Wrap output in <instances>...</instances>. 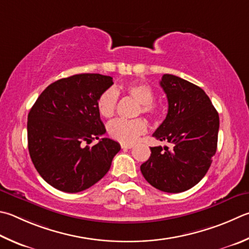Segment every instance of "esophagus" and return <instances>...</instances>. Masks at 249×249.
Returning a JSON list of instances; mask_svg holds the SVG:
<instances>
[{
    "label": "esophagus",
    "mask_w": 249,
    "mask_h": 249,
    "mask_svg": "<svg viewBox=\"0 0 249 249\" xmlns=\"http://www.w3.org/2000/svg\"><path fill=\"white\" fill-rule=\"evenodd\" d=\"M122 149H132L134 147V144H126V143H122L121 144Z\"/></svg>",
    "instance_id": "esophagus-1"
}]
</instances>
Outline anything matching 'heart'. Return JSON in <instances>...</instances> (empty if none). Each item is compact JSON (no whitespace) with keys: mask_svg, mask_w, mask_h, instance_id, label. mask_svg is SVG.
I'll use <instances>...</instances> for the list:
<instances>
[{"mask_svg":"<svg viewBox=\"0 0 249 249\" xmlns=\"http://www.w3.org/2000/svg\"><path fill=\"white\" fill-rule=\"evenodd\" d=\"M125 92L138 102L136 114H146L148 116H156L159 113V107L153 101L155 91L150 85L146 83H129L125 86ZM117 103L116 89H107L101 93L97 101V109L99 114L105 119H110L114 115ZM147 132V123L142 119L136 120H122L117 119L107 125V134L109 136L122 143H134L139 138L140 135Z\"/></svg>","mask_w":249,"mask_h":249,"instance_id":"1","label":"heart"}]
</instances>
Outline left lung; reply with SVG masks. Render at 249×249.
<instances>
[{
	"mask_svg": "<svg viewBox=\"0 0 249 249\" xmlns=\"http://www.w3.org/2000/svg\"><path fill=\"white\" fill-rule=\"evenodd\" d=\"M160 86L169 109L152 136L173 147H151L140 171L159 191L180 193L199 183L210 168L218 144L219 114L206 92L187 80L164 74Z\"/></svg>",
	"mask_w": 249,
	"mask_h": 249,
	"instance_id": "left-lung-1",
	"label": "left lung"
}]
</instances>
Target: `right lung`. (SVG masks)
Returning a JSON list of instances; mask_svg holds the SVG:
<instances>
[{"label":"right lung","instance_id":"add662e5","mask_svg":"<svg viewBox=\"0 0 249 249\" xmlns=\"http://www.w3.org/2000/svg\"><path fill=\"white\" fill-rule=\"evenodd\" d=\"M113 78L78 74L49 85L30 109L27 123L28 149L38 173L58 191L78 193L96 184L110 170L121 146L101 138L106 133L97 109Z\"/></svg>","mask_w":249,"mask_h":249}]
</instances>
